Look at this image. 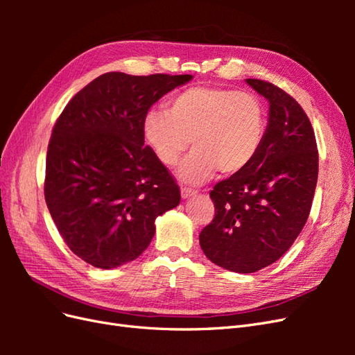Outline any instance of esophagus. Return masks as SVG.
I'll use <instances>...</instances> for the list:
<instances>
[{"instance_id": "esophagus-1", "label": "esophagus", "mask_w": 355, "mask_h": 355, "mask_svg": "<svg viewBox=\"0 0 355 355\" xmlns=\"http://www.w3.org/2000/svg\"><path fill=\"white\" fill-rule=\"evenodd\" d=\"M180 196H182V198L187 200V198H191V197L197 196V191L191 189V188H185V187H182V188H180Z\"/></svg>"}]
</instances>
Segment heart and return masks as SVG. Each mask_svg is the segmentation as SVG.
<instances>
[{
    "label": "heart",
    "mask_w": 355,
    "mask_h": 355,
    "mask_svg": "<svg viewBox=\"0 0 355 355\" xmlns=\"http://www.w3.org/2000/svg\"><path fill=\"white\" fill-rule=\"evenodd\" d=\"M268 132V112L257 96L197 85L178 93L166 111H148L144 141L166 167H175L191 145L178 176L201 185L219 170L231 176L249 167L261 153Z\"/></svg>",
    "instance_id": "obj_1"
}]
</instances>
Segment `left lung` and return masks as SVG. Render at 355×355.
Segmentation results:
<instances>
[{"mask_svg": "<svg viewBox=\"0 0 355 355\" xmlns=\"http://www.w3.org/2000/svg\"><path fill=\"white\" fill-rule=\"evenodd\" d=\"M270 103L261 153L237 175L214 185V218L200 234L209 259L249 274L290 249L308 219L318 176L313 125L300 105L277 85L249 78Z\"/></svg>", "mask_w": 355, "mask_h": 355, "instance_id": "obj_1", "label": "left lung"}]
</instances>
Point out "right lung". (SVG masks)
<instances>
[{"instance_id":"add662e5","label":"right lung","mask_w":355,"mask_h":355,"mask_svg":"<svg viewBox=\"0 0 355 355\" xmlns=\"http://www.w3.org/2000/svg\"><path fill=\"white\" fill-rule=\"evenodd\" d=\"M192 75L108 72L80 90L58 118L47 149L44 196L69 249L112 270L151 243L155 219L180 201L167 168L145 146L142 121Z\"/></svg>"}]
</instances>
